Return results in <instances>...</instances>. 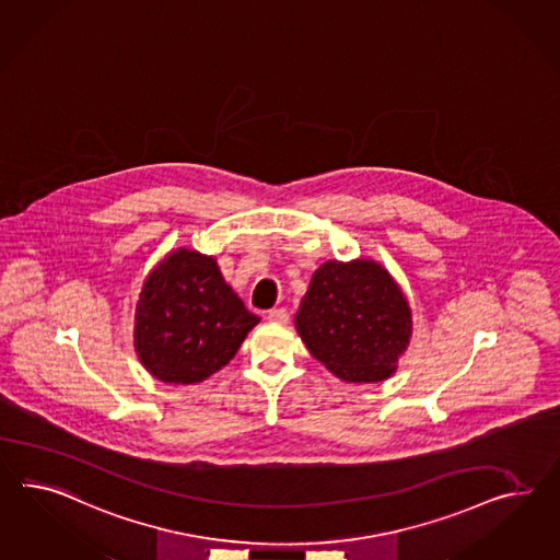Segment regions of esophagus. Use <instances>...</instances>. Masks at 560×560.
<instances>
[{
    "instance_id": "1",
    "label": "esophagus",
    "mask_w": 560,
    "mask_h": 560,
    "mask_svg": "<svg viewBox=\"0 0 560 560\" xmlns=\"http://www.w3.org/2000/svg\"><path fill=\"white\" fill-rule=\"evenodd\" d=\"M268 320L287 325L288 320H290V315H288L287 308H272V311H268Z\"/></svg>"
}]
</instances>
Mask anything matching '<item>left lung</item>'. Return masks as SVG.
<instances>
[{"label": "left lung", "mask_w": 560, "mask_h": 560, "mask_svg": "<svg viewBox=\"0 0 560 560\" xmlns=\"http://www.w3.org/2000/svg\"><path fill=\"white\" fill-rule=\"evenodd\" d=\"M294 325L311 355L339 380L375 384L398 370L412 311L380 261L329 259L313 273Z\"/></svg>", "instance_id": "left-lung-1"}]
</instances>
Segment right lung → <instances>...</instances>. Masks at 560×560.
Listing matches in <instances>:
<instances>
[{
    "label": "right lung",
    "instance_id": "right-lung-1",
    "mask_svg": "<svg viewBox=\"0 0 560 560\" xmlns=\"http://www.w3.org/2000/svg\"><path fill=\"white\" fill-rule=\"evenodd\" d=\"M258 323L213 256L176 247L145 276L133 315V349L160 382L199 384L235 358Z\"/></svg>",
    "mask_w": 560,
    "mask_h": 560
}]
</instances>
